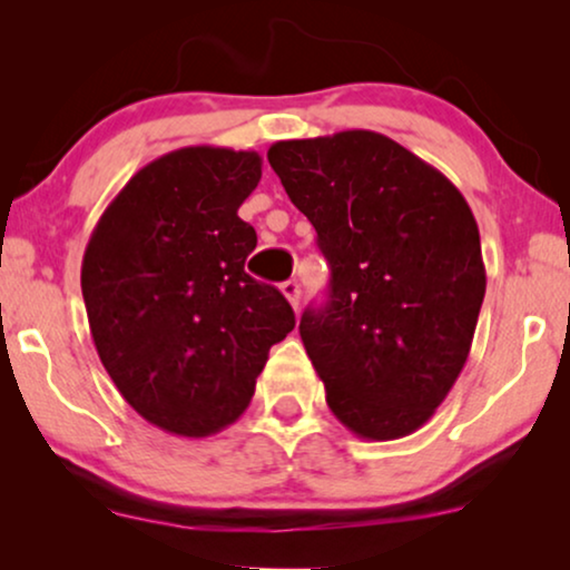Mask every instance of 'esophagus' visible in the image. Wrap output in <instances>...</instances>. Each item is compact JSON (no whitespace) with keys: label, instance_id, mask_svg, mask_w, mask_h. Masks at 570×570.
<instances>
[{"label":"esophagus","instance_id":"1","mask_svg":"<svg viewBox=\"0 0 570 570\" xmlns=\"http://www.w3.org/2000/svg\"><path fill=\"white\" fill-rule=\"evenodd\" d=\"M279 293L285 295L287 303H291L293 308H298V301H301V285L295 283V279H287V283L279 285Z\"/></svg>","mask_w":570,"mask_h":570}]
</instances>
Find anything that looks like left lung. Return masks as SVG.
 Segmentation results:
<instances>
[{
  "label": "left lung",
  "instance_id": "1",
  "mask_svg": "<svg viewBox=\"0 0 570 570\" xmlns=\"http://www.w3.org/2000/svg\"><path fill=\"white\" fill-rule=\"evenodd\" d=\"M267 158L332 267L330 301L298 326L326 404L361 439L415 433L462 373L485 298L470 205L379 131L283 139Z\"/></svg>",
  "mask_w": 570,
  "mask_h": 570
}]
</instances>
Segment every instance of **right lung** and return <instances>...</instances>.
I'll list each match as a JSON object with an SVG mask.
<instances>
[{
	"instance_id": "right-lung-1",
	"label": "right lung",
	"mask_w": 570,
	"mask_h": 570,
	"mask_svg": "<svg viewBox=\"0 0 570 570\" xmlns=\"http://www.w3.org/2000/svg\"><path fill=\"white\" fill-rule=\"evenodd\" d=\"M262 178L254 150L181 147L116 194L82 256L98 357L160 431L205 439L244 415L291 303L246 275L256 230L238 207Z\"/></svg>"
}]
</instances>
